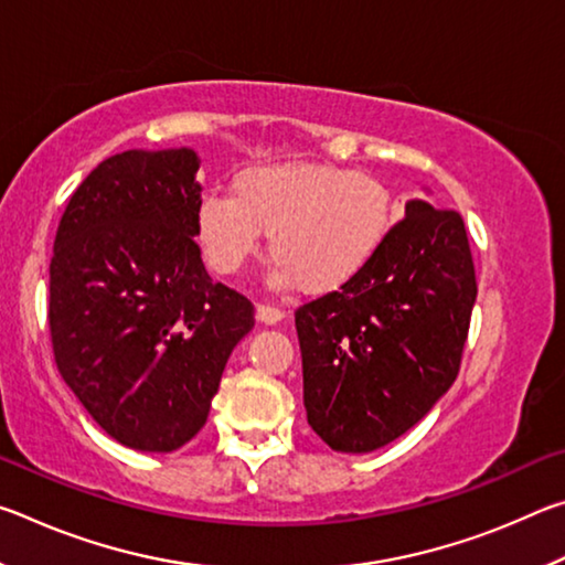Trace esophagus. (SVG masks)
<instances>
[{
    "label": "esophagus",
    "instance_id": "obj_1",
    "mask_svg": "<svg viewBox=\"0 0 565 565\" xmlns=\"http://www.w3.org/2000/svg\"><path fill=\"white\" fill-rule=\"evenodd\" d=\"M284 317L286 313L279 309V306H271V303L256 306V319L266 323V327H274V323H279Z\"/></svg>",
    "mask_w": 565,
    "mask_h": 565
}]
</instances>
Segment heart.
Listing matches in <instances>:
<instances>
[{
  "mask_svg": "<svg viewBox=\"0 0 565 565\" xmlns=\"http://www.w3.org/2000/svg\"><path fill=\"white\" fill-rule=\"evenodd\" d=\"M398 222L396 194L363 171L311 161L246 169L232 196L206 194L194 234L206 264L234 276L262 252L264 234L276 259V286L309 294L347 289L384 252Z\"/></svg>",
  "mask_w": 565,
  "mask_h": 565,
  "instance_id": "1",
  "label": "heart"
}]
</instances>
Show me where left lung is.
<instances>
[{"label":"left lung","instance_id":"obj_1","mask_svg":"<svg viewBox=\"0 0 565 565\" xmlns=\"http://www.w3.org/2000/svg\"><path fill=\"white\" fill-rule=\"evenodd\" d=\"M473 301L461 214L411 199L356 281L296 309L306 418L321 441L369 454L418 424L458 376Z\"/></svg>","mask_w":565,"mask_h":565}]
</instances>
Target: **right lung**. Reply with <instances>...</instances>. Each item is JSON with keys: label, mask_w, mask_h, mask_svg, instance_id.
Listing matches in <instances>:
<instances>
[{"label": "right lung", "mask_w": 565, "mask_h": 565, "mask_svg": "<svg viewBox=\"0 0 565 565\" xmlns=\"http://www.w3.org/2000/svg\"><path fill=\"white\" fill-rule=\"evenodd\" d=\"M199 157L104 159L66 204L50 264V333L66 386L121 446L169 454L206 424L254 303L206 274L194 242Z\"/></svg>", "instance_id": "1"}]
</instances>
